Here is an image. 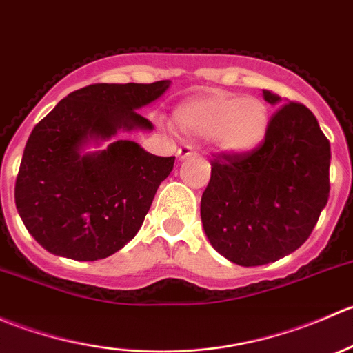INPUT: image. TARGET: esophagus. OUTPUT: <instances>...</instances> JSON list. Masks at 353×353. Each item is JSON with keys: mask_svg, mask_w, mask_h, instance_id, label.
Wrapping results in <instances>:
<instances>
[{"mask_svg": "<svg viewBox=\"0 0 353 353\" xmlns=\"http://www.w3.org/2000/svg\"><path fill=\"white\" fill-rule=\"evenodd\" d=\"M177 157H179L181 160L188 159V157H194V150L191 147H181L179 150H177Z\"/></svg>", "mask_w": 353, "mask_h": 353, "instance_id": "obj_1", "label": "esophagus"}]
</instances>
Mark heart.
Wrapping results in <instances>:
<instances>
[{
    "mask_svg": "<svg viewBox=\"0 0 353 353\" xmlns=\"http://www.w3.org/2000/svg\"><path fill=\"white\" fill-rule=\"evenodd\" d=\"M174 119L184 137L213 138L219 150L241 155L265 141L272 116L263 99L219 90L179 105Z\"/></svg>",
    "mask_w": 353,
    "mask_h": 353,
    "instance_id": "obj_1",
    "label": "heart"
}]
</instances>
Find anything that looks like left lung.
<instances>
[{"label":"left lung","instance_id":"1","mask_svg":"<svg viewBox=\"0 0 353 353\" xmlns=\"http://www.w3.org/2000/svg\"><path fill=\"white\" fill-rule=\"evenodd\" d=\"M265 101L280 95L263 90ZM330 141L304 104H282L252 152H220L201 196V222L213 248L241 266H261L301 248L330 196Z\"/></svg>","mask_w":353,"mask_h":353}]
</instances>
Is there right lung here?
Returning a JSON list of instances; mask_svg holds the SVG:
<instances>
[{"label":"right lung","instance_id":"obj_1","mask_svg":"<svg viewBox=\"0 0 353 353\" xmlns=\"http://www.w3.org/2000/svg\"><path fill=\"white\" fill-rule=\"evenodd\" d=\"M169 85L170 80L88 85L35 124L17 176L15 205L42 248L95 261L137 236L176 157L152 155L130 140L95 154H81V148L88 140H110L119 130H152L137 109Z\"/></svg>","mask_w":353,"mask_h":353}]
</instances>
